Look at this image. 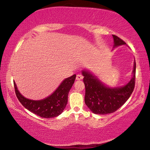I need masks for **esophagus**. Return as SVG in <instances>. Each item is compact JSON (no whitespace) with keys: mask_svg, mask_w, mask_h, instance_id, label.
<instances>
[{"mask_svg":"<svg viewBox=\"0 0 150 150\" xmlns=\"http://www.w3.org/2000/svg\"><path fill=\"white\" fill-rule=\"evenodd\" d=\"M83 78V75H81L80 74H78V75H77V77H76V80H77V81L82 80Z\"/></svg>","mask_w":150,"mask_h":150,"instance_id":"34e87169","label":"esophagus"}]
</instances>
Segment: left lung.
I'll list each match as a JSON object with an SVG mask.
<instances>
[{
  "label": "left lung",
  "instance_id": "left-lung-1",
  "mask_svg": "<svg viewBox=\"0 0 150 150\" xmlns=\"http://www.w3.org/2000/svg\"><path fill=\"white\" fill-rule=\"evenodd\" d=\"M114 47L126 44L120 38L112 35ZM83 82L85 86V102L88 108L95 114L106 115L112 113L120 108L130 98L135 87L136 62H134L133 77L130 82L121 87H106L90 72L83 70Z\"/></svg>",
  "mask_w": 150,
  "mask_h": 150
}]
</instances>
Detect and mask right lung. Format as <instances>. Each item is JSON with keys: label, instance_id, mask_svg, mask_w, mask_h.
<instances>
[{"label": "right lung", "instance_id": "obj_1", "mask_svg": "<svg viewBox=\"0 0 150 150\" xmlns=\"http://www.w3.org/2000/svg\"><path fill=\"white\" fill-rule=\"evenodd\" d=\"M76 75L65 79L50 96L40 100H33L25 98L20 93L15 82V93L20 103L35 115L45 118L56 117L62 113L67 103V97L71 88L75 82Z\"/></svg>", "mask_w": 150, "mask_h": 150}]
</instances>
